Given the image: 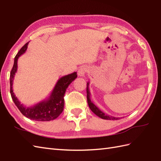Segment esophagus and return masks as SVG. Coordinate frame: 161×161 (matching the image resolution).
<instances>
[{
	"label": "esophagus",
	"mask_w": 161,
	"mask_h": 161,
	"mask_svg": "<svg viewBox=\"0 0 161 161\" xmlns=\"http://www.w3.org/2000/svg\"><path fill=\"white\" fill-rule=\"evenodd\" d=\"M88 68L86 66H81L80 68H79L78 72H77L78 76L84 77V75H85V74L86 73V72L88 71Z\"/></svg>",
	"instance_id": "1"
}]
</instances>
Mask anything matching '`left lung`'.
I'll list each match as a JSON object with an SVG mask.
<instances>
[{"label":"left lung","mask_w":161,"mask_h":161,"mask_svg":"<svg viewBox=\"0 0 161 161\" xmlns=\"http://www.w3.org/2000/svg\"><path fill=\"white\" fill-rule=\"evenodd\" d=\"M86 94H87V102H88V106H89V108L95 115L98 116V117L101 118L102 119H109V120H111V119L115 120V119H119V118H115V117H114V116H111V115L105 114L104 112H102L100 108H99L97 107H96V106L93 103V102H92L91 100V93L89 91V82L87 83Z\"/></svg>","instance_id":"obj_1"}]
</instances>
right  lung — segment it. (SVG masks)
Listing matches in <instances>:
<instances>
[{
    "instance_id": "right-lung-1",
    "label": "right lung",
    "mask_w": 161,
    "mask_h": 161,
    "mask_svg": "<svg viewBox=\"0 0 161 161\" xmlns=\"http://www.w3.org/2000/svg\"><path fill=\"white\" fill-rule=\"evenodd\" d=\"M29 42L24 45L14 58V62L12 69L10 73V93L12 100L16 106L21 112V114L28 118L35 121H50L58 118L64 110V97L68 86L72 81L77 78V72L65 75L61 77L57 81L53 91L51 92L50 96L46 100L39 102L32 107H27L18 100L13 92L12 85L14 82V77L17 71V62L20 56L25 53L28 48Z\"/></svg>"
}]
</instances>
